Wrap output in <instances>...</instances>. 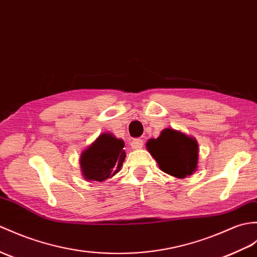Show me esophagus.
I'll return each mask as SVG.
<instances>
[{
	"mask_svg": "<svg viewBox=\"0 0 257 257\" xmlns=\"http://www.w3.org/2000/svg\"><path fill=\"white\" fill-rule=\"evenodd\" d=\"M130 146L134 149V150H139V149H141L143 147V140H141V139L133 140L130 143Z\"/></svg>",
	"mask_w": 257,
	"mask_h": 257,
	"instance_id": "esophagus-1",
	"label": "esophagus"
}]
</instances>
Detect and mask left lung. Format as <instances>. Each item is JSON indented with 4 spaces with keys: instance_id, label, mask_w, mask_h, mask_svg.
Here are the masks:
<instances>
[{
    "instance_id": "obj_1",
    "label": "left lung",
    "mask_w": 257,
    "mask_h": 257,
    "mask_svg": "<svg viewBox=\"0 0 257 257\" xmlns=\"http://www.w3.org/2000/svg\"><path fill=\"white\" fill-rule=\"evenodd\" d=\"M147 150L157 161L159 168L176 178L192 175L198 164V142L180 130L165 128L157 139H149Z\"/></svg>"
}]
</instances>
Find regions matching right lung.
Wrapping results in <instances>:
<instances>
[{
    "instance_id": "add662e5",
    "label": "right lung",
    "mask_w": 257,
    "mask_h": 257,
    "mask_svg": "<svg viewBox=\"0 0 257 257\" xmlns=\"http://www.w3.org/2000/svg\"><path fill=\"white\" fill-rule=\"evenodd\" d=\"M124 142L110 133L98 136L81 153L82 176L88 182H104L120 171L126 158Z\"/></svg>"
}]
</instances>
